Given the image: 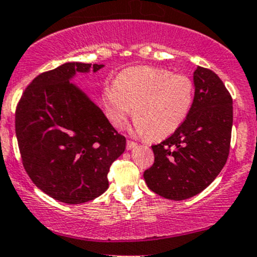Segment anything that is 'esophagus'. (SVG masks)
Returning <instances> with one entry per match:
<instances>
[{
	"label": "esophagus",
	"instance_id": "1",
	"mask_svg": "<svg viewBox=\"0 0 257 257\" xmlns=\"http://www.w3.org/2000/svg\"><path fill=\"white\" fill-rule=\"evenodd\" d=\"M136 146H137L136 142L131 141V140H127V144H126V148H127V150H132V148Z\"/></svg>",
	"mask_w": 257,
	"mask_h": 257
}]
</instances>
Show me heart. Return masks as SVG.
Returning <instances> with one entry per match:
<instances>
[{
    "mask_svg": "<svg viewBox=\"0 0 257 257\" xmlns=\"http://www.w3.org/2000/svg\"><path fill=\"white\" fill-rule=\"evenodd\" d=\"M194 101V83L184 74L140 65L121 71L102 92L112 126L122 127L134 110L135 131L151 140L171 136L182 126Z\"/></svg>",
    "mask_w": 257,
    "mask_h": 257,
    "instance_id": "1",
    "label": "heart"
}]
</instances>
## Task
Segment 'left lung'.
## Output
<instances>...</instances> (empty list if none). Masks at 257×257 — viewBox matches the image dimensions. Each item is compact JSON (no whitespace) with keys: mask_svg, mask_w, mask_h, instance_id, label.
<instances>
[{"mask_svg":"<svg viewBox=\"0 0 257 257\" xmlns=\"http://www.w3.org/2000/svg\"><path fill=\"white\" fill-rule=\"evenodd\" d=\"M194 101L182 126L153 145L155 162L144 178L152 192L183 200L204 190L225 166L232 127V99L207 68L194 71Z\"/></svg>","mask_w":257,"mask_h":257,"instance_id":"left-lung-1","label":"left lung"}]
</instances>
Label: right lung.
I'll return each instance as SVG.
<instances>
[{
  "instance_id": "add662e5",
  "label": "right lung",
  "mask_w": 257,
  "mask_h": 257,
  "mask_svg": "<svg viewBox=\"0 0 257 257\" xmlns=\"http://www.w3.org/2000/svg\"><path fill=\"white\" fill-rule=\"evenodd\" d=\"M91 64L65 63L26 88L16 107V136L23 167L46 194L81 204L109 187L110 166L126 148L101 110L74 84ZM102 64H94V71Z\"/></svg>"
}]
</instances>
